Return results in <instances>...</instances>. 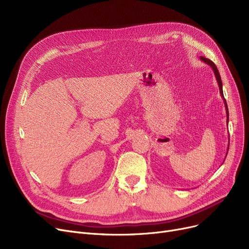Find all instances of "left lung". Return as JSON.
Listing matches in <instances>:
<instances>
[{"mask_svg":"<svg viewBox=\"0 0 249 249\" xmlns=\"http://www.w3.org/2000/svg\"><path fill=\"white\" fill-rule=\"evenodd\" d=\"M200 59L203 61V62H205V63H207L208 65H210V67L212 68V70H213V71H214V74H215V76H216V80H217V83H218V86H219V90H220V95H221V97L223 98V100H224V105H225V109H226V115H227V125H228V120H229V113H228V107H227V103H226V100L224 99V96H223V89H222V81H221V76H220V73H219V71H218V70H217V67L215 65V63L213 62V61H211L210 59H208V58H206V57H203V56H201L200 57ZM228 149H229V145H228V147H227V152L226 153H228ZM227 155V154H226ZM225 159H226V156H225Z\"/></svg>","mask_w":249,"mask_h":249,"instance_id":"obj_1","label":"left lung"}]
</instances>
